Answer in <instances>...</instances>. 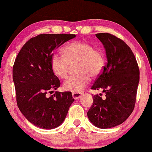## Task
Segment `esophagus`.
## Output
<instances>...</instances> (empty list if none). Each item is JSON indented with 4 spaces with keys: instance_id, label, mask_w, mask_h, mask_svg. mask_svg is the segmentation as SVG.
Wrapping results in <instances>:
<instances>
[{
    "instance_id": "34e87169",
    "label": "esophagus",
    "mask_w": 152,
    "mask_h": 152,
    "mask_svg": "<svg viewBox=\"0 0 152 152\" xmlns=\"http://www.w3.org/2000/svg\"><path fill=\"white\" fill-rule=\"evenodd\" d=\"M82 93H72V97L74 99H78L81 97Z\"/></svg>"
}]
</instances>
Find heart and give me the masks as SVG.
<instances>
[{
	"instance_id": "heart-1",
	"label": "heart",
	"mask_w": 152,
	"mask_h": 152,
	"mask_svg": "<svg viewBox=\"0 0 152 152\" xmlns=\"http://www.w3.org/2000/svg\"><path fill=\"white\" fill-rule=\"evenodd\" d=\"M75 65L77 74L70 76L63 84V89L79 93L86 88L92 77L98 76L104 66L103 53L90 43L74 42L63 48V55L55 54L51 57V69L55 76L65 78L71 67Z\"/></svg>"
}]
</instances>
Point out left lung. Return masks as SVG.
I'll return each mask as SVG.
<instances>
[{
  "instance_id": "left-lung-1",
  "label": "left lung",
  "mask_w": 152,
  "mask_h": 152,
  "mask_svg": "<svg viewBox=\"0 0 152 152\" xmlns=\"http://www.w3.org/2000/svg\"><path fill=\"white\" fill-rule=\"evenodd\" d=\"M96 36L103 44L107 62L92 89L103 90L105 97L94 95L87 115L94 126L106 129L123 124L133 111L140 71L135 55L124 41L108 33Z\"/></svg>"
}]
</instances>
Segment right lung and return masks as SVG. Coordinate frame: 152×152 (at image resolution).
Segmentation results:
<instances>
[{
	"mask_svg": "<svg viewBox=\"0 0 152 152\" xmlns=\"http://www.w3.org/2000/svg\"><path fill=\"white\" fill-rule=\"evenodd\" d=\"M74 34H40L23 45L15 59L12 78L17 104L22 114L38 128L50 130L64 122L74 102L71 92L56 91L60 86L50 66L55 49L75 38Z\"/></svg>",
	"mask_w": 152,
	"mask_h": 152,
	"instance_id": "1",
	"label": "right lung"
}]
</instances>
